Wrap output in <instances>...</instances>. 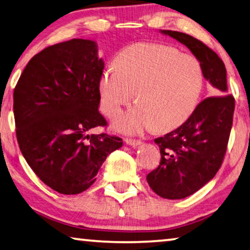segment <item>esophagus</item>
<instances>
[{"label": "esophagus", "mask_w": 250, "mask_h": 250, "mask_svg": "<svg viewBox=\"0 0 250 250\" xmlns=\"http://www.w3.org/2000/svg\"><path fill=\"white\" fill-rule=\"evenodd\" d=\"M125 144L131 146H138L141 145V141L140 140H134V139H125Z\"/></svg>", "instance_id": "obj_1"}]
</instances>
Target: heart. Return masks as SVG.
Instances as JSON below:
<instances>
[{"instance_id":"b5f03b06","label":"heart","mask_w":250,"mask_h":250,"mask_svg":"<svg viewBox=\"0 0 250 250\" xmlns=\"http://www.w3.org/2000/svg\"><path fill=\"white\" fill-rule=\"evenodd\" d=\"M204 86L198 59L162 43H136L122 50L117 66L104 70L99 82L102 112L113 117L137 92L139 104L113 122L114 129L139 134L154 126L169 131L185 124L196 110Z\"/></svg>"}]
</instances>
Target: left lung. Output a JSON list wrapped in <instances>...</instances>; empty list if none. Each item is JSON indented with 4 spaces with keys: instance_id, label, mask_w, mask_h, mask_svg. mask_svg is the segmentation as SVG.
Returning a JSON list of instances; mask_svg holds the SVG:
<instances>
[{
    "instance_id": "obj_1",
    "label": "left lung",
    "mask_w": 250,
    "mask_h": 250,
    "mask_svg": "<svg viewBox=\"0 0 250 250\" xmlns=\"http://www.w3.org/2000/svg\"><path fill=\"white\" fill-rule=\"evenodd\" d=\"M191 51L204 78L218 97L205 99L185 124L157 138L161 161L146 176L154 192L166 199H184L210 181L223 164L232 125L235 99L228 94L227 71L216 52L191 35L160 30Z\"/></svg>"
}]
</instances>
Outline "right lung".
Wrapping results in <instances>:
<instances>
[{
  "label": "right lung",
  "instance_id": "obj_1",
  "mask_svg": "<svg viewBox=\"0 0 250 250\" xmlns=\"http://www.w3.org/2000/svg\"><path fill=\"white\" fill-rule=\"evenodd\" d=\"M104 69L96 42L72 39L34 55L14 89L20 150L35 175L59 193L88 189L108 154L124 144L88 133L106 125L99 112Z\"/></svg>",
  "mask_w": 250,
  "mask_h": 250
}]
</instances>
